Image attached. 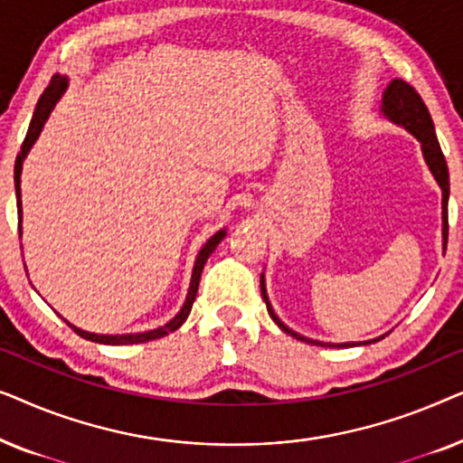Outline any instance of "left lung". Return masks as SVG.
<instances>
[{
    "instance_id": "8db88e82",
    "label": "left lung",
    "mask_w": 463,
    "mask_h": 463,
    "mask_svg": "<svg viewBox=\"0 0 463 463\" xmlns=\"http://www.w3.org/2000/svg\"><path fill=\"white\" fill-rule=\"evenodd\" d=\"M382 116L385 119H390L392 124L401 126L407 132H411L417 141L421 143V154H423V160H426L430 173L439 183V187L442 189V250H447V236H449V219H447V206H449V168H447V162H445V156H442L440 151V145H439V138H436V132H434V122L432 118H430V111L426 103H423L420 94L415 92L413 86H409L407 81L402 80H392L388 86H385L383 90V99H382ZM261 295H263V301L265 306H268V312L271 316V320L276 322L278 326L282 328L284 333L290 335V337L299 339V341H306V344H312V345H331V347H350V345H369V344H375L383 337H375V339H369V341H358V344H322L318 339H309V337H303V335L295 333L293 328H288L284 322L278 318L274 307H271L269 303V297H268V288H265V276L261 274Z\"/></svg>"
}]
</instances>
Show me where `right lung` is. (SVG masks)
Returning a JSON list of instances; mask_svg holds the SVG:
<instances>
[{
    "label": "right lung",
    "mask_w": 463,
    "mask_h": 463,
    "mask_svg": "<svg viewBox=\"0 0 463 463\" xmlns=\"http://www.w3.org/2000/svg\"><path fill=\"white\" fill-rule=\"evenodd\" d=\"M69 86V80L65 75H54L52 81H50V86L43 90V94L37 100V107L33 111V118H31V124H29V130H27V137H24L23 141V147H21V154L16 156V164H14V187H16V206H18V233H23L21 230V223H23V202H21V173H23V162L27 154L33 147L37 137H40V132L43 130V124H46V119L50 118V113H52L54 105L59 103L62 94H65ZM227 230H219L214 236H211L206 240V244L202 246L198 257H195V263H194V271H192V282H189V290H187V297H185V303H183V307L179 309V314L175 316L173 320H168L164 326H157L154 331H145V333H126V335H99V333H88V331H81V328L73 326L71 322L65 320L69 326L73 328L75 333L80 335V337H84L88 341H94V344H105V345H130V344H145V341H154V339H160L164 335L168 333H175L176 328H179L183 322L187 320L189 312H192V306L195 301V295H198V287H200V276H202V269H204V263L208 261V257L213 255V250L217 249L221 240L225 238Z\"/></svg>",
    "instance_id": "right-lung-1"
}]
</instances>
